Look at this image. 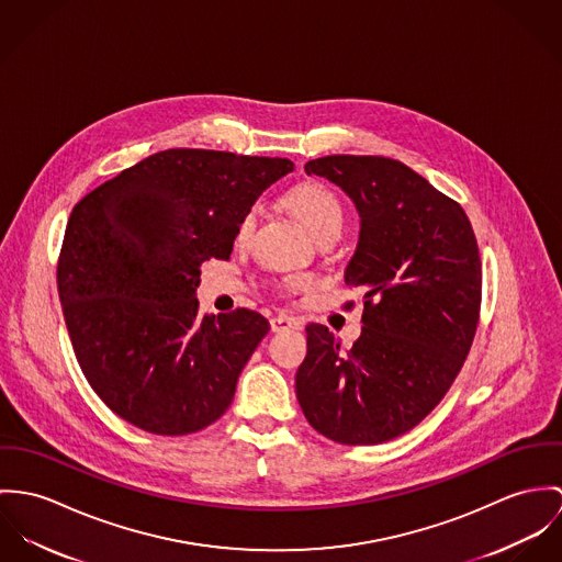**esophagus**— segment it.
<instances>
[{"instance_id": "34e87169", "label": "esophagus", "mask_w": 562, "mask_h": 562, "mask_svg": "<svg viewBox=\"0 0 562 562\" xmlns=\"http://www.w3.org/2000/svg\"><path fill=\"white\" fill-rule=\"evenodd\" d=\"M269 323H271V329H273V331L300 329V327H302V323H300L295 316H291V314H276Z\"/></svg>"}]
</instances>
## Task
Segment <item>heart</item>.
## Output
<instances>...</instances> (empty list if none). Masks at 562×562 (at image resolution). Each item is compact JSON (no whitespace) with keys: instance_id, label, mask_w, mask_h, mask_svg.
<instances>
[{"instance_id":"obj_1","label":"heart","mask_w":562,"mask_h":562,"mask_svg":"<svg viewBox=\"0 0 562 562\" xmlns=\"http://www.w3.org/2000/svg\"><path fill=\"white\" fill-rule=\"evenodd\" d=\"M289 209L297 215V220L311 231L316 239L334 235L338 237L345 226V204L338 193L325 183L311 181L289 189L286 193ZM256 224V206L248 209L237 226V239H248ZM300 284V282H295Z\"/></svg>"}]
</instances>
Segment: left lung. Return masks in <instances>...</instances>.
<instances>
[{"mask_svg": "<svg viewBox=\"0 0 562 562\" xmlns=\"http://www.w3.org/2000/svg\"><path fill=\"white\" fill-rule=\"evenodd\" d=\"M306 172L336 183L360 213L345 284L364 293V327L349 349L325 325L306 327L297 401L321 436L381 443L436 409L470 353L483 289L476 237L452 198L396 159L329 155Z\"/></svg>", "mask_w": 562, "mask_h": 562, "instance_id": "8db88e82", "label": "left lung"}]
</instances>
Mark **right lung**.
Returning <instances> with one entry per match:
<instances>
[{
    "mask_svg": "<svg viewBox=\"0 0 562 562\" xmlns=\"http://www.w3.org/2000/svg\"><path fill=\"white\" fill-rule=\"evenodd\" d=\"M291 170L280 157L170 148L72 206L58 258L66 329L92 390L133 427L188 436L233 403L269 321L202 316L200 265L231 258L244 213Z\"/></svg>",
    "mask_w": 562,
    "mask_h": 562,
    "instance_id": "add662e5",
    "label": "right lung"
}]
</instances>
